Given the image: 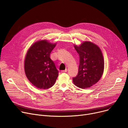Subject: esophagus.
I'll return each mask as SVG.
<instances>
[{"mask_svg": "<svg viewBox=\"0 0 128 128\" xmlns=\"http://www.w3.org/2000/svg\"><path fill=\"white\" fill-rule=\"evenodd\" d=\"M67 71H68L67 69H66V70H62V72H67Z\"/></svg>", "mask_w": 128, "mask_h": 128, "instance_id": "obj_1", "label": "esophagus"}]
</instances>
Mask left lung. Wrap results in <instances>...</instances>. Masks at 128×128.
Segmentation results:
<instances>
[{
	"label": "left lung",
	"instance_id": "left-lung-1",
	"mask_svg": "<svg viewBox=\"0 0 128 128\" xmlns=\"http://www.w3.org/2000/svg\"><path fill=\"white\" fill-rule=\"evenodd\" d=\"M80 57L78 74L73 78L76 86L86 88L98 82L104 69V60L100 48L90 42H84L80 46H74Z\"/></svg>",
	"mask_w": 128,
	"mask_h": 128
}]
</instances>
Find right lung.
I'll return each instance as SVG.
<instances>
[{"instance_id": "right-lung-1", "label": "right lung", "mask_w": 128, "mask_h": 128, "mask_svg": "<svg viewBox=\"0 0 128 128\" xmlns=\"http://www.w3.org/2000/svg\"><path fill=\"white\" fill-rule=\"evenodd\" d=\"M56 44L46 40L38 41L30 47L24 61V70L28 80L40 89L52 87L58 76V71L50 58Z\"/></svg>"}]
</instances>
